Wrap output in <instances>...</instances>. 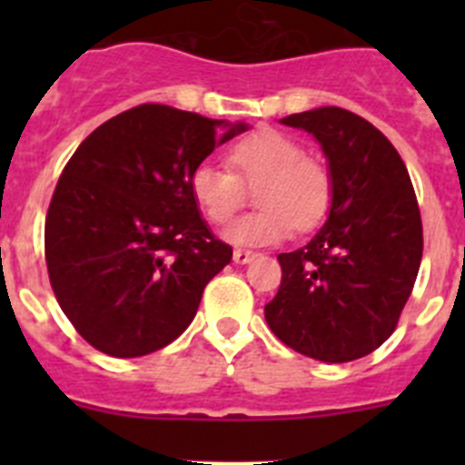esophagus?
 Returning a JSON list of instances; mask_svg holds the SVG:
<instances>
[{"instance_id": "34e87169", "label": "esophagus", "mask_w": 465, "mask_h": 465, "mask_svg": "<svg viewBox=\"0 0 465 465\" xmlns=\"http://www.w3.org/2000/svg\"><path fill=\"white\" fill-rule=\"evenodd\" d=\"M253 258H256V253L249 252V249H235V252H232V261L240 262V265H246V262H252Z\"/></svg>"}]
</instances>
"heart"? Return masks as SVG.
Wrapping results in <instances>:
<instances>
[{"mask_svg": "<svg viewBox=\"0 0 465 465\" xmlns=\"http://www.w3.org/2000/svg\"><path fill=\"white\" fill-rule=\"evenodd\" d=\"M228 167L200 163L191 172V195L213 225L232 221L246 203V186L256 188L258 212L228 228L235 244L262 246L282 242L291 230L310 232L331 212L335 182L326 163L307 155L291 134L258 130L230 149Z\"/></svg>", "mask_w": 465, "mask_h": 465, "instance_id": "b5f03b06", "label": "heart"}]
</instances>
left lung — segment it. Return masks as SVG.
Returning <instances> with one entry per match:
<instances>
[{
  "mask_svg": "<svg viewBox=\"0 0 465 465\" xmlns=\"http://www.w3.org/2000/svg\"><path fill=\"white\" fill-rule=\"evenodd\" d=\"M322 143L335 193L307 246L279 253L265 319L286 347L326 363L368 356L396 331L424 252L408 167L372 123L340 106L291 114Z\"/></svg>",
  "mask_w": 465,
  "mask_h": 465,
  "instance_id": "left-lung-1",
  "label": "left lung"
}]
</instances>
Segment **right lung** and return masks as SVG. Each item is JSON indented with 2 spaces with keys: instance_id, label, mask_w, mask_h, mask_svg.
<instances>
[{
  "instance_id": "right-lung-1",
  "label": "right lung",
  "mask_w": 465,
  "mask_h": 465,
  "mask_svg": "<svg viewBox=\"0 0 465 465\" xmlns=\"http://www.w3.org/2000/svg\"><path fill=\"white\" fill-rule=\"evenodd\" d=\"M167 104L102 123L64 165L46 213L53 293L81 338L134 359L188 328L203 291L232 258L191 195V172L246 125Z\"/></svg>"
}]
</instances>
